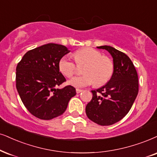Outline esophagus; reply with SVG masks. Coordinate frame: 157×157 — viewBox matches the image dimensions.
I'll return each mask as SVG.
<instances>
[{
	"mask_svg": "<svg viewBox=\"0 0 157 157\" xmlns=\"http://www.w3.org/2000/svg\"><path fill=\"white\" fill-rule=\"evenodd\" d=\"M82 91V90H81V89H79V88H77L76 89V92L77 93H80Z\"/></svg>",
	"mask_w": 157,
	"mask_h": 157,
	"instance_id": "esophagus-1",
	"label": "esophagus"
}]
</instances>
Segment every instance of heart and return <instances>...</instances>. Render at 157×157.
<instances>
[{
    "label": "heart",
    "mask_w": 157,
    "mask_h": 157,
    "mask_svg": "<svg viewBox=\"0 0 157 157\" xmlns=\"http://www.w3.org/2000/svg\"><path fill=\"white\" fill-rule=\"evenodd\" d=\"M78 64H86L82 76L73 77L69 84L77 88L88 86L96 82L97 86L106 84L112 78L114 73V63L107 56H103L100 51L93 48H82L73 54ZM59 69L63 75L72 77L77 72V66L67 56H63L59 62Z\"/></svg>",
    "instance_id": "heart-1"
}]
</instances>
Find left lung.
<instances>
[{"instance_id": "obj_1", "label": "left lung", "mask_w": 157, "mask_h": 157, "mask_svg": "<svg viewBox=\"0 0 157 157\" xmlns=\"http://www.w3.org/2000/svg\"><path fill=\"white\" fill-rule=\"evenodd\" d=\"M112 55L114 73L101 88L91 90L93 98L85 112L91 121L100 125H111L122 120L129 112L138 93L136 69L125 53L109 45L97 47Z\"/></svg>"}]
</instances>
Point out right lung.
I'll list each match as a JSON object with an SVG mask.
<instances>
[{
    "instance_id": "obj_1",
    "label": "right lung",
    "mask_w": 157,
    "mask_h": 157,
    "mask_svg": "<svg viewBox=\"0 0 157 157\" xmlns=\"http://www.w3.org/2000/svg\"><path fill=\"white\" fill-rule=\"evenodd\" d=\"M70 52L66 46L48 43L27 51L18 63L16 87L27 109L36 117L48 120L66 111L74 87L57 86L66 81L59 72V60Z\"/></svg>"
}]
</instances>
